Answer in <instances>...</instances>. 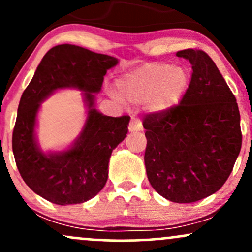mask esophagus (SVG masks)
<instances>
[{
    "instance_id": "1",
    "label": "esophagus",
    "mask_w": 252,
    "mask_h": 252,
    "mask_svg": "<svg viewBox=\"0 0 252 252\" xmlns=\"http://www.w3.org/2000/svg\"><path fill=\"white\" fill-rule=\"evenodd\" d=\"M140 130H142V123H141V121L136 117H131L129 123V131L137 132L140 131Z\"/></svg>"
}]
</instances>
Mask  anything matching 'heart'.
I'll use <instances>...</instances> for the list:
<instances>
[{"label":"heart","mask_w":252,"mask_h":252,"mask_svg":"<svg viewBox=\"0 0 252 252\" xmlns=\"http://www.w3.org/2000/svg\"><path fill=\"white\" fill-rule=\"evenodd\" d=\"M189 72L167 63H144L117 79L120 97L131 104L148 103L155 112H168L184 99L189 86Z\"/></svg>","instance_id":"b5f03b06"}]
</instances>
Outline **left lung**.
<instances>
[{"mask_svg":"<svg viewBox=\"0 0 252 252\" xmlns=\"http://www.w3.org/2000/svg\"><path fill=\"white\" fill-rule=\"evenodd\" d=\"M192 65L184 99L143 121L147 176L167 200L187 204L220 189L242 147L236 98L213 60L200 50L179 51Z\"/></svg>","mask_w":252,"mask_h":252,"instance_id":"1","label":"left lung"}]
</instances>
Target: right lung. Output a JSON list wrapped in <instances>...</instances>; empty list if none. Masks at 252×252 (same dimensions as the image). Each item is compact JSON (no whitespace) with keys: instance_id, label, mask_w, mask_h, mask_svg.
Returning <instances> with one entry per match:
<instances>
[{"instance_id":"1","label":"right lung","mask_w":252,"mask_h":252,"mask_svg":"<svg viewBox=\"0 0 252 252\" xmlns=\"http://www.w3.org/2000/svg\"><path fill=\"white\" fill-rule=\"evenodd\" d=\"M117 63L106 54L58 45L45 54L22 94L13 131L14 158L27 186L46 200L63 206L82 204L105 186L110 156L128 134L130 117L105 116L94 108V100L106 71ZM63 88L82 91L86 123L68 149L43 152L35 132L37 112L43 100Z\"/></svg>"}]
</instances>
